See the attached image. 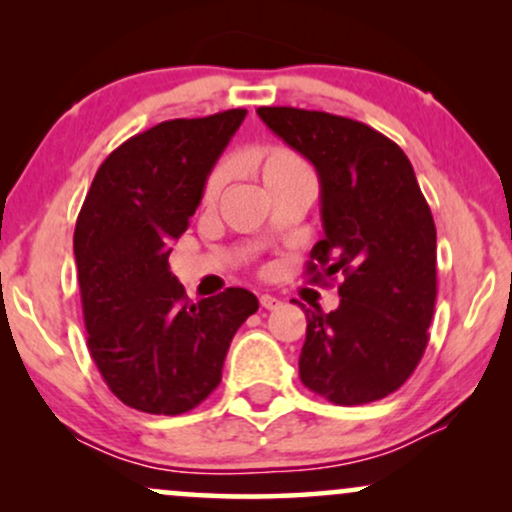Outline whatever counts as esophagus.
<instances>
[{
  "label": "esophagus",
  "mask_w": 512,
  "mask_h": 512,
  "mask_svg": "<svg viewBox=\"0 0 512 512\" xmlns=\"http://www.w3.org/2000/svg\"><path fill=\"white\" fill-rule=\"evenodd\" d=\"M279 298H274V296H269V293H262L260 296V305L264 310H274V308H279Z\"/></svg>",
  "instance_id": "34e87169"
}]
</instances>
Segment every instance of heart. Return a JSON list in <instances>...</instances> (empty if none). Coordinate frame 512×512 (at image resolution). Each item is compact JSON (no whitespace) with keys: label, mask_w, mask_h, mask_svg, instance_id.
Listing matches in <instances>:
<instances>
[{"label":"heart","mask_w":512,"mask_h":512,"mask_svg":"<svg viewBox=\"0 0 512 512\" xmlns=\"http://www.w3.org/2000/svg\"><path fill=\"white\" fill-rule=\"evenodd\" d=\"M245 163H248L252 173L260 178L267 192H272L281 185H289L293 180L310 178L308 166L303 163V158L298 156L296 151L286 149V146H276V144L257 146V149L248 151ZM226 180H228V163H219V166L207 175V180H204L202 202L204 204L214 202V199L221 195Z\"/></svg>","instance_id":"heart-1"}]
</instances>
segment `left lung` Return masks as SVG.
Segmentation results:
<instances>
[{"label": "left lung", "instance_id": "left-lung-1", "mask_svg": "<svg viewBox=\"0 0 512 512\" xmlns=\"http://www.w3.org/2000/svg\"><path fill=\"white\" fill-rule=\"evenodd\" d=\"M257 115L320 175L325 238L305 274L342 276L337 310H305L303 385L342 407L392 395L424 356L438 293L436 223L414 168L349 117L286 105Z\"/></svg>", "mask_w": 512, "mask_h": 512}]
</instances>
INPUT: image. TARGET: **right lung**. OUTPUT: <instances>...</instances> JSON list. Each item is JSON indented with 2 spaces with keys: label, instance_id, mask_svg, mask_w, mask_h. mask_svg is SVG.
I'll use <instances>...</instances> for the list:
<instances>
[{
  "label": "right lung",
  "instance_id": "add662e5",
  "mask_svg": "<svg viewBox=\"0 0 512 512\" xmlns=\"http://www.w3.org/2000/svg\"><path fill=\"white\" fill-rule=\"evenodd\" d=\"M248 110L166 120L98 168L74 228L88 351L110 392L146 414H185L221 383L233 334L260 308L226 289L204 301L168 267L216 158Z\"/></svg>",
  "mask_w": 512,
  "mask_h": 512
}]
</instances>
